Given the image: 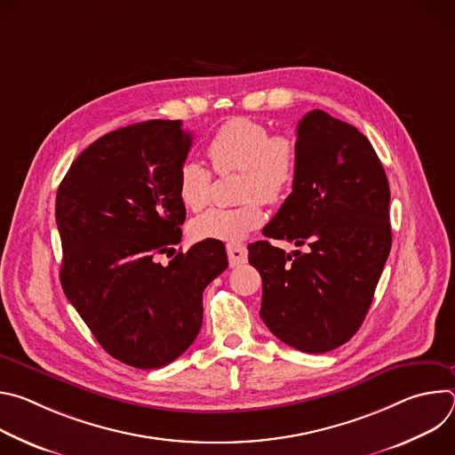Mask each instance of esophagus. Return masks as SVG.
I'll list each match as a JSON object with an SVG mask.
<instances>
[{"instance_id":"esophagus-1","label":"esophagus","mask_w":455,"mask_h":455,"mask_svg":"<svg viewBox=\"0 0 455 455\" xmlns=\"http://www.w3.org/2000/svg\"><path fill=\"white\" fill-rule=\"evenodd\" d=\"M227 253H228V263L232 268L244 265L248 259V250L244 244H227Z\"/></svg>"}]
</instances>
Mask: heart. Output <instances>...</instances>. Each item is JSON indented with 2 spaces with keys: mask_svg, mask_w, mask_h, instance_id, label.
I'll return each mask as SVG.
<instances>
[{
  "mask_svg": "<svg viewBox=\"0 0 455 455\" xmlns=\"http://www.w3.org/2000/svg\"><path fill=\"white\" fill-rule=\"evenodd\" d=\"M216 172L241 171L237 207H212L188 223L196 241H241L261 227L265 204L288 196L299 169V151L291 137L270 135L267 124L235 116L227 120L207 146ZM212 172L202 162L188 160L178 174V198L188 211H200L211 200Z\"/></svg>",
  "mask_w": 455,
  "mask_h": 455,
  "instance_id": "obj_1",
  "label": "heart"
}]
</instances>
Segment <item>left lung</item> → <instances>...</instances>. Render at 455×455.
<instances>
[{
    "label": "left lung",
    "instance_id": "1",
    "mask_svg": "<svg viewBox=\"0 0 455 455\" xmlns=\"http://www.w3.org/2000/svg\"><path fill=\"white\" fill-rule=\"evenodd\" d=\"M295 144L293 190L263 234L307 250L257 241L248 261L263 279L267 328L318 355L346 344L369 311L393 243L391 190L371 142L326 111L302 116Z\"/></svg>",
    "mask_w": 455,
    "mask_h": 455
}]
</instances>
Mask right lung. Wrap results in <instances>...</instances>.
I'll return each instance as SVG.
<instances>
[{"label": "right lung", "mask_w": 455, "mask_h": 455, "mask_svg": "<svg viewBox=\"0 0 455 455\" xmlns=\"http://www.w3.org/2000/svg\"><path fill=\"white\" fill-rule=\"evenodd\" d=\"M192 144L181 120L120 127L84 149L57 188L60 284L106 353L158 369L188 349L204 290L228 267L221 243H196L167 267L185 207L178 174Z\"/></svg>", "instance_id": "right-lung-1"}]
</instances>
